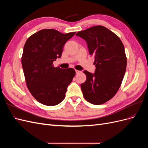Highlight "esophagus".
I'll return each instance as SVG.
<instances>
[{
    "label": "esophagus",
    "mask_w": 148,
    "mask_h": 148,
    "mask_svg": "<svg viewBox=\"0 0 148 148\" xmlns=\"http://www.w3.org/2000/svg\"><path fill=\"white\" fill-rule=\"evenodd\" d=\"M75 71H76V74H78V73L81 72V71H79V70H75Z\"/></svg>",
    "instance_id": "esophagus-1"
}]
</instances>
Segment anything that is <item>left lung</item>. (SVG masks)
<instances>
[{"instance_id":"8db88e82","label":"left lung","mask_w":148,"mask_h":148,"mask_svg":"<svg viewBox=\"0 0 148 148\" xmlns=\"http://www.w3.org/2000/svg\"><path fill=\"white\" fill-rule=\"evenodd\" d=\"M76 35L86 42L89 54L95 58L96 69L84 70L86 80L81 84L85 99L100 105L112 98L120 86L127 67L122 42L117 35L103 26H95Z\"/></svg>"}]
</instances>
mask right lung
Masks as SVG:
<instances>
[{
	"label": "right lung",
	"mask_w": 148,
	"mask_h": 148,
	"mask_svg": "<svg viewBox=\"0 0 148 148\" xmlns=\"http://www.w3.org/2000/svg\"><path fill=\"white\" fill-rule=\"evenodd\" d=\"M75 34L44 29L31 36L25 42L21 64L26 85L33 96L42 104L52 106L60 103L75 77L73 69H63L52 65L61 57L65 42Z\"/></svg>",
	"instance_id": "obj_1"
}]
</instances>
